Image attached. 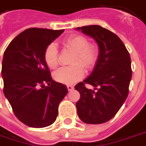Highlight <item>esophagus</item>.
Masks as SVG:
<instances>
[{
    "label": "esophagus",
    "instance_id": "esophagus-1",
    "mask_svg": "<svg viewBox=\"0 0 146 146\" xmlns=\"http://www.w3.org/2000/svg\"><path fill=\"white\" fill-rule=\"evenodd\" d=\"M67 88L70 92V91H72L73 89V86H72V85H67Z\"/></svg>",
    "mask_w": 146,
    "mask_h": 146
}]
</instances>
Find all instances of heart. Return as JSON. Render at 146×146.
Segmentation results:
<instances>
[{
	"label": "heart",
	"instance_id": "heart-1",
	"mask_svg": "<svg viewBox=\"0 0 146 146\" xmlns=\"http://www.w3.org/2000/svg\"><path fill=\"white\" fill-rule=\"evenodd\" d=\"M63 46L73 52L70 66L62 67L56 70L54 77L57 81L65 84H73L80 80L84 75L82 68L91 69L96 62L98 58V49L94 44H89L88 39L82 35H72L65 38ZM45 62L49 68L54 69L58 66V49L54 43L46 47L44 54Z\"/></svg>",
	"mask_w": 146,
	"mask_h": 146
}]
</instances>
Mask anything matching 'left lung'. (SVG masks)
Listing matches in <instances>:
<instances>
[{
    "label": "left lung",
    "instance_id": "obj_1",
    "mask_svg": "<svg viewBox=\"0 0 146 146\" xmlns=\"http://www.w3.org/2000/svg\"><path fill=\"white\" fill-rule=\"evenodd\" d=\"M76 30L94 38L99 47L92 72L75 86L80 95L76 104L77 115L88 124L106 123L115 115L128 96L132 76L130 54L115 33L101 26H84ZM84 83L94 88L88 90Z\"/></svg>",
    "mask_w": 146,
    "mask_h": 146
}]
</instances>
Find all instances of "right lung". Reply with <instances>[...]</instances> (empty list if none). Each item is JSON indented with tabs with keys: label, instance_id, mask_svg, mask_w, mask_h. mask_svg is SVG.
<instances>
[{
	"label": "right lung",
	"instance_id": "obj_1",
	"mask_svg": "<svg viewBox=\"0 0 146 146\" xmlns=\"http://www.w3.org/2000/svg\"><path fill=\"white\" fill-rule=\"evenodd\" d=\"M63 31L29 28L17 35L4 53V94L16 118L30 127L54 123L59 104L68 92L65 84L52 80L44 59L46 47Z\"/></svg>",
	"mask_w": 146,
	"mask_h": 146
}]
</instances>
